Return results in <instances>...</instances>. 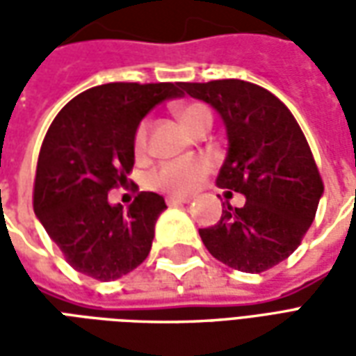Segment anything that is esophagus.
Segmentation results:
<instances>
[{
  "label": "esophagus",
  "instance_id": "34e87169",
  "mask_svg": "<svg viewBox=\"0 0 356 356\" xmlns=\"http://www.w3.org/2000/svg\"><path fill=\"white\" fill-rule=\"evenodd\" d=\"M165 202H168L170 206H177V204H188L191 198H188V196H168Z\"/></svg>",
  "mask_w": 356,
  "mask_h": 356
}]
</instances>
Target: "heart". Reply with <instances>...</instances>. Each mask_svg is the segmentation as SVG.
<instances>
[{
  "instance_id": "1",
  "label": "heart",
  "mask_w": 356,
  "mask_h": 356,
  "mask_svg": "<svg viewBox=\"0 0 356 356\" xmlns=\"http://www.w3.org/2000/svg\"><path fill=\"white\" fill-rule=\"evenodd\" d=\"M173 112L186 131H191L193 135L208 131L213 122V114L209 106L200 101L179 102L173 106ZM145 147H147V124H140L135 133V148L137 152H143ZM209 170L211 165L202 156L171 160V162L160 163L150 173L148 185L171 196H186V194H193L204 183Z\"/></svg>"
}]
</instances>
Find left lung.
Wrapping results in <instances>:
<instances>
[{
  "label": "left lung",
  "mask_w": 356,
  "mask_h": 356,
  "mask_svg": "<svg viewBox=\"0 0 356 356\" xmlns=\"http://www.w3.org/2000/svg\"><path fill=\"white\" fill-rule=\"evenodd\" d=\"M185 91L213 106L227 129L217 186L246 198L240 208L223 204L202 242L231 268L263 273L298 250L316 216L324 185L309 143L286 104L255 83L216 80Z\"/></svg>",
  "instance_id": "1"
}]
</instances>
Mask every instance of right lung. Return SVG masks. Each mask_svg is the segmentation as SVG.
Wrapping results in <instances>:
<instances>
[{
    "label": "right lung",
    "instance_id": "1",
    "mask_svg": "<svg viewBox=\"0 0 356 356\" xmlns=\"http://www.w3.org/2000/svg\"><path fill=\"white\" fill-rule=\"evenodd\" d=\"M183 95V81L104 83L74 97L53 120L38 158L34 211L81 275L108 282L147 259L165 200L139 193L124 209L108 193L127 185L140 120Z\"/></svg>",
    "mask_w": 356,
    "mask_h": 356
}]
</instances>
